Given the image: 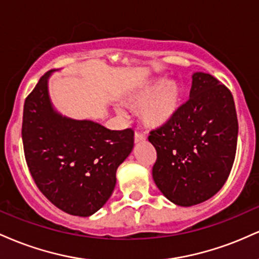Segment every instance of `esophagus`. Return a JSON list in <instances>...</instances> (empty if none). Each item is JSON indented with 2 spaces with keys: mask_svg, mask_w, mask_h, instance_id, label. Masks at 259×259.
<instances>
[{
  "mask_svg": "<svg viewBox=\"0 0 259 259\" xmlns=\"http://www.w3.org/2000/svg\"><path fill=\"white\" fill-rule=\"evenodd\" d=\"M145 140V135H142L141 133H135V135H134V141L135 142H140V141H144Z\"/></svg>",
  "mask_w": 259,
  "mask_h": 259,
  "instance_id": "1",
  "label": "esophagus"
}]
</instances>
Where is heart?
Returning a JSON list of instances; mask_svg holds the SVG:
<instances>
[{"instance_id": "b5f03b06", "label": "heart", "mask_w": 259, "mask_h": 259, "mask_svg": "<svg viewBox=\"0 0 259 259\" xmlns=\"http://www.w3.org/2000/svg\"><path fill=\"white\" fill-rule=\"evenodd\" d=\"M184 91L175 80H157L138 89L124 100V105L139 111L140 119L147 127H163L180 111Z\"/></svg>"}]
</instances>
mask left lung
Segmentation results:
<instances>
[{
  "label": "left lung",
  "mask_w": 259,
  "mask_h": 259,
  "mask_svg": "<svg viewBox=\"0 0 259 259\" xmlns=\"http://www.w3.org/2000/svg\"><path fill=\"white\" fill-rule=\"evenodd\" d=\"M237 133L230 90L210 74L194 73L190 99L148 136L157 151L152 177L160 192L183 207L213 197L233 168Z\"/></svg>",
  "instance_id": "left-lung-1"
}]
</instances>
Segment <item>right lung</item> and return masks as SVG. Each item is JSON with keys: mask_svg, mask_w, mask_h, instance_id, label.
<instances>
[{"mask_svg": "<svg viewBox=\"0 0 259 259\" xmlns=\"http://www.w3.org/2000/svg\"><path fill=\"white\" fill-rule=\"evenodd\" d=\"M41 76L25 99L22 139L26 164L45 197L72 215L94 214L111 197L117 168L134 147V130H109L53 109Z\"/></svg>", "mask_w": 259, "mask_h": 259, "instance_id": "right-lung-1", "label": "right lung"}]
</instances>
